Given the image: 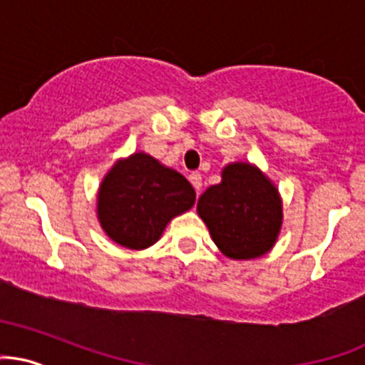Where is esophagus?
<instances>
[{
  "label": "esophagus",
  "instance_id": "esophagus-1",
  "mask_svg": "<svg viewBox=\"0 0 365 365\" xmlns=\"http://www.w3.org/2000/svg\"><path fill=\"white\" fill-rule=\"evenodd\" d=\"M189 180H190L192 185H194L195 190H201V187H202V175L201 173L194 171V173L189 175Z\"/></svg>",
  "mask_w": 365,
  "mask_h": 365
}]
</instances>
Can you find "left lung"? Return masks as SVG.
<instances>
[{
  "label": "left lung",
  "instance_id": "1",
  "mask_svg": "<svg viewBox=\"0 0 365 365\" xmlns=\"http://www.w3.org/2000/svg\"><path fill=\"white\" fill-rule=\"evenodd\" d=\"M197 215L211 239L230 259H255L267 255L282 228V199L268 176L251 163H230L222 182L197 201Z\"/></svg>",
  "mask_w": 365,
  "mask_h": 365
}]
</instances>
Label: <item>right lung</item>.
I'll use <instances>...</instances> for the list:
<instances>
[{
	"instance_id": "right-lung-1",
	"label": "right lung",
	"mask_w": 365,
	"mask_h": 365,
	"mask_svg": "<svg viewBox=\"0 0 365 365\" xmlns=\"http://www.w3.org/2000/svg\"><path fill=\"white\" fill-rule=\"evenodd\" d=\"M194 202L195 190L185 176L145 152H133L103 176L97 218L110 241L140 251L158 242L168 223Z\"/></svg>"
}]
</instances>
